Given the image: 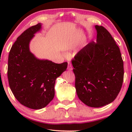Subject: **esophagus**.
<instances>
[{
    "label": "esophagus",
    "mask_w": 132,
    "mask_h": 132,
    "mask_svg": "<svg viewBox=\"0 0 132 132\" xmlns=\"http://www.w3.org/2000/svg\"><path fill=\"white\" fill-rule=\"evenodd\" d=\"M68 69L69 70H71L73 69L72 68V66H71V63L70 62H68Z\"/></svg>",
    "instance_id": "34e87169"
}]
</instances>
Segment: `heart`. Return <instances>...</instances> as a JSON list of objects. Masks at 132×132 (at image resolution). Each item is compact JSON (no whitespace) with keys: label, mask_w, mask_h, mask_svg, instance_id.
Masks as SVG:
<instances>
[{"label":"heart","mask_w":132,"mask_h":132,"mask_svg":"<svg viewBox=\"0 0 132 132\" xmlns=\"http://www.w3.org/2000/svg\"><path fill=\"white\" fill-rule=\"evenodd\" d=\"M71 46L70 45H68L66 47L67 50H69V49H71Z\"/></svg>","instance_id":"obj_1"}]
</instances>
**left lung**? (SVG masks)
I'll return each mask as SVG.
<instances>
[{"label": "left lung", "mask_w": 132, "mask_h": 132, "mask_svg": "<svg viewBox=\"0 0 132 132\" xmlns=\"http://www.w3.org/2000/svg\"><path fill=\"white\" fill-rule=\"evenodd\" d=\"M97 42L82 48L71 60L75 87L87 105L99 108L117 97L123 81V62L119 46L104 27L95 26Z\"/></svg>", "instance_id": "1"}]
</instances>
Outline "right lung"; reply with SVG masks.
<instances>
[{"mask_svg":"<svg viewBox=\"0 0 132 132\" xmlns=\"http://www.w3.org/2000/svg\"><path fill=\"white\" fill-rule=\"evenodd\" d=\"M41 28L38 23L24 31L11 48L8 59L11 90L20 103L33 109L44 108L52 101L55 80L68 67L66 62L58 64L39 60L30 52L29 43Z\"/></svg>","mask_w":132,"mask_h":132,"instance_id":"obj_1","label":"right lung"}]
</instances>
